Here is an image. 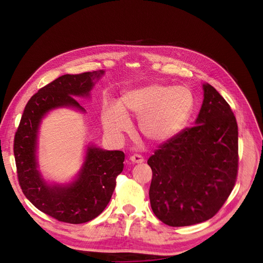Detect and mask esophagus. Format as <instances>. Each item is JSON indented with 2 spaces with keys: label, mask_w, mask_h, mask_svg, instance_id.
<instances>
[{
  "label": "esophagus",
  "mask_w": 263,
  "mask_h": 263,
  "mask_svg": "<svg viewBox=\"0 0 263 263\" xmlns=\"http://www.w3.org/2000/svg\"><path fill=\"white\" fill-rule=\"evenodd\" d=\"M129 160L133 162V163H142L145 161V159L142 158L140 155H133L130 156Z\"/></svg>",
  "instance_id": "esophagus-1"
}]
</instances>
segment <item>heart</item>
<instances>
[{
    "instance_id": "1",
    "label": "heart",
    "mask_w": 263,
    "mask_h": 263,
    "mask_svg": "<svg viewBox=\"0 0 263 263\" xmlns=\"http://www.w3.org/2000/svg\"><path fill=\"white\" fill-rule=\"evenodd\" d=\"M194 108V97L185 86L149 84L127 91L119 105L107 106L104 113L105 129L114 136L128 128L126 113L139 118V129L153 142L163 144L184 128Z\"/></svg>"
}]
</instances>
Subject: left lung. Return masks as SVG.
Wrapping results in <instances>:
<instances>
[{"label": "left lung", "mask_w": 263, "mask_h": 263, "mask_svg": "<svg viewBox=\"0 0 263 263\" xmlns=\"http://www.w3.org/2000/svg\"><path fill=\"white\" fill-rule=\"evenodd\" d=\"M195 126L159 146L148 159L153 170L150 205L164 224L182 227L212 218L232 193L238 172V126L225 99L203 84Z\"/></svg>", "instance_id": "obj_1"}]
</instances>
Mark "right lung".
I'll list each match as a JSON object with an SVG mask.
<instances>
[{"instance_id":"1","label":"right lung","mask_w":263,"mask_h":263,"mask_svg":"<svg viewBox=\"0 0 263 263\" xmlns=\"http://www.w3.org/2000/svg\"><path fill=\"white\" fill-rule=\"evenodd\" d=\"M104 71L65 74L42 87L24 109L14 138V156L23 193L35 208L59 221L82 224L98 217L107 206L124 169L125 155L89 145L76 179L68 184H49L38 170L37 134L51 109L73 107L85 112L74 97L86 98Z\"/></svg>"}]
</instances>
